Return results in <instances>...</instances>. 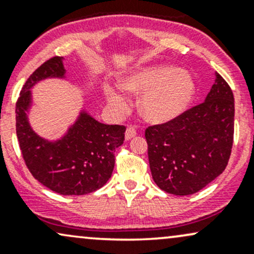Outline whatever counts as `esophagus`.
<instances>
[{"label": "esophagus", "instance_id": "obj_1", "mask_svg": "<svg viewBox=\"0 0 254 254\" xmlns=\"http://www.w3.org/2000/svg\"><path fill=\"white\" fill-rule=\"evenodd\" d=\"M137 135V131L133 127H129L127 129V132H125V139H131L132 137Z\"/></svg>", "mask_w": 254, "mask_h": 254}]
</instances>
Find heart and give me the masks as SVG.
<instances>
[{"label": "heart", "mask_w": 254, "mask_h": 254, "mask_svg": "<svg viewBox=\"0 0 254 254\" xmlns=\"http://www.w3.org/2000/svg\"><path fill=\"white\" fill-rule=\"evenodd\" d=\"M124 92L142 95L138 109L153 124H164L179 117L196 94V83L186 71L172 65H154L135 70L121 81ZM105 97L115 112L127 109V99L118 90L105 88Z\"/></svg>", "instance_id": "1"}]
</instances>
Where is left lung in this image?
<instances>
[{
  "mask_svg": "<svg viewBox=\"0 0 254 254\" xmlns=\"http://www.w3.org/2000/svg\"><path fill=\"white\" fill-rule=\"evenodd\" d=\"M234 137V97L216 72L205 101L145 129L154 182L176 196L196 193L227 167Z\"/></svg>",
  "mask_w": 254,
  "mask_h": 254,
  "instance_id": "obj_1",
  "label": "left lung"
}]
</instances>
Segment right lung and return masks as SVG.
I'll return each instance as SVG.
<instances>
[{
  "label": "right lung",
  "instance_id": "1",
  "mask_svg": "<svg viewBox=\"0 0 254 254\" xmlns=\"http://www.w3.org/2000/svg\"><path fill=\"white\" fill-rule=\"evenodd\" d=\"M64 75L63 57L56 56L27 78L16 101V136L25 164L38 182L60 194L81 196L103 188L112 176L113 153L123 144L127 127L99 123L82 111L61 139L50 142L38 136L26 115L31 88L45 78Z\"/></svg>",
  "mask_w": 254,
  "mask_h": 254
}]
</instances>
